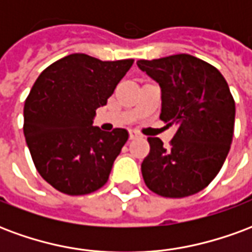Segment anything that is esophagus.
Here are the masks:
<instances>
[{"label": "esophagus", "mask_w": 252, "mask_h": 252, "mask_svg": "<svg viewBox=\"0 0 252 252\" xmlns=\"http://www.w3.org/2000/svg\"><path fill=\"white\" fill-rule=\"evenodd\" d=\"M140 136V133H139V132L137 131H135V129H131V131H129V139H136V137H139Z\"/></svg>", "instance_id": "esophagus-1"}]
</instances>
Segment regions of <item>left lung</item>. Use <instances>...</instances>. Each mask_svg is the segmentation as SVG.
<instances>
[{
  "instance_id": "1",
  "label": "left lung",
  "mask_w": 252,
  "mask_h": 252,
  "mask_svg": "<svg viewBox=\"0 0 252 252\" xmlns=\"http://www.w3.org/2000/svg\"><path fill=\"white\" fill-rule=\"evenodd\" d=\"M160 88V120L177 124L169 148L148 137L143 180L163 197L195 194L219 174L232 143L235 101L221 72L188 54L137 61Z\"/></svg>"
}]
</instances>
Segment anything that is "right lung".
I'll return each mask as SVG.
<instances>
[{
  "label": "right lung",
  "mask_w": 252,
  "mask_h": 252,
  "mask_svg": "<svg viewBox=\"0 0 252 252\" xmlns=\"http://www.w3.org/2000/svg\"><path fill=\"white\" fill-rule=\"evenodd\" d=\"M133 59L102 62L71 54L41 72L24 105V136L43 180L64 194H89L106 184L128 131L93 126Z\"/></svg>",
  "instance_id": "obj_1"
}]
</instances>
